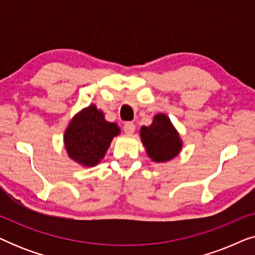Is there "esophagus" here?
<instances>
[{
	"mask_svg": "<svg viewBox=\"0 0 255 255\" xmlns=\"http://www.w3.org/2000/svg\"><path fill=\"white\" fill-rule=\"evenodd\" d=\"M124 132L127 134H132L133 132L135 131V125L133 123H131V122H128V123L124 124Z\"/></svg>",
	"mask_w": 255,
	"mask_h": 255,
	"instance_id": "1",
	"label": "esophagus"
}]
</instances>
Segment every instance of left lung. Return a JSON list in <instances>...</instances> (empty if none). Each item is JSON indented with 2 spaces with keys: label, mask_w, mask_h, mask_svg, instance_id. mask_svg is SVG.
I'll list each match as a JSON object with an SVG mask.
<instances>
[{
  "label": "left lung",
  "mask_w": 255,
  "mask_h": 255,
  "mask_svg": "<svg viewBox=\"0 0 255 255\" xmlns=\"http://www.w3.org/2000/svg\"><path fill=\"white\" fill-rule=\"evenodd\" d=\"M140 139L146 153L154 162L169 161L182 149L179 132L165 114H156L151 125L140 128Z\"/></svg>",
  "instance_id": "obj_1"
}]
</instances>
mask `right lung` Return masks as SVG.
<instances>
[{"label": "right lung", "mask_w": 255, "mask_h": 255, "mask_svg": "<svg viewBox=\"0 0 255 255\" xmlns=\"http://www.w3.org/2000/svg\"><path fill=\"white\" fill-rule=\"evenodd\" d=\"M120 133V127L106 121L102 110L90 104L69 122L64 134L65 148L79 165L94 167L104 158L111 140Z\"/></svg>", "instance_id": "1"}]
</instances>
